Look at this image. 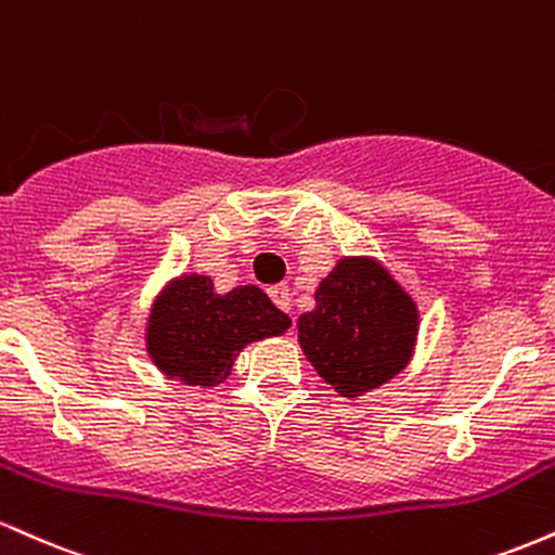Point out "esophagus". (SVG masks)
I'll return each mask as SVG.
<instances>
[{
    "mask_svg": "<svg viewBox=\"0 0 555 555\" xmlns=\"http://www.w3.org/2000/svg\"><path fill=\"white\" fill-rule=\"evenodd\" d=\"M269 297L273 299V305H276L279 310H284V313H289V310H292L289 286H284V284H276V286H271V289H269Z\"/></svg>",
    "mask_w": 555,
    "mask_h": 555,
    "instance_id": "1",
    "label": "esophagus"
}]
</instances>
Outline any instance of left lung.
I'll list each match as a JSON object with an SVG mask.
<instances>
[{
	"mask_svg": "<svg viewBox=\"0 0 555 555\" xmlns=\"http://www.w3.org/2000/svg\"><path fill=\"white\" fill-rule=\"evenodd\" d=\"M299 347L341 397L391 380L412 358L417 305L378 260L341 258L315 289V310L299 315Z\"/></svg>",
	"mask_w": 555,
	"mask_h": 555,
	"instance_id": "8db88e82",
	"label": "left lung"
}]
</instances>
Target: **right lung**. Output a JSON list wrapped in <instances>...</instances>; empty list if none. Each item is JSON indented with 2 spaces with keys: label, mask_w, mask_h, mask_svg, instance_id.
Instances as JSON below:
<instances>
[{
  "label": "right lung",
  "mask_w": 555,
  "mask_h": 555,
  "mask_svg": "<svg viewBox=\"0 0 555 555\" xmlns=\"http://www.w3.org/2000/svg\"><path fill=\"white\" fill-rule=\"evenodd\" d=\"M289 326V315L258 286L216 295L211 279L190 273L158 295L145 341L164 375L188 386H216L224 384L245 344L279 336Z\"/></svg>",
  "instance_id": "1"
}]
</instances>
